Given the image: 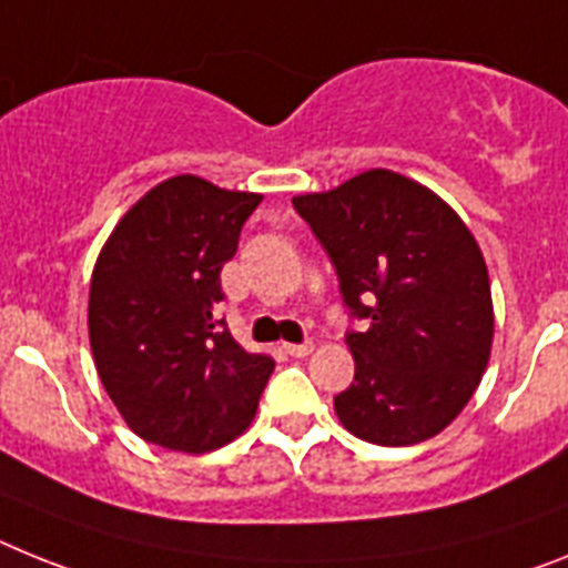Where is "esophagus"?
<instances>
[{
    "label": "esophagus",
    "mask_w": 568,
    "mask_h": 568,
    "mask_svg": "<svg viewBox=\"0 0 568 568\" xmlns=\"http://www.w3.org/2000/svg\"><path fill=\"white\" fill-rule=\"evenodd\" d=\"M283 352L292 357H308L314 352V343L312 341H303V343H283Z\"/></svg>",
    "instance_id": "1"
}]
</instances>
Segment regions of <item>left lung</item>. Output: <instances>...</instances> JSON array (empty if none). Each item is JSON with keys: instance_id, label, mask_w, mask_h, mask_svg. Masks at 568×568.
I'll return each instance as SVG.
<instances>
[{"instance_id": "obj_1", "label": "left lung", "mask_w": 568, "mask_h": 568, "mask_svg": "<svg viewBox=\"0 0 568 568\" xmlns=\"http://www.w3.org/2000/svg\"><path fill=\"white\" fill-rule=\"evenodd\" d=\"M326 247L352 317L355 381L335 395L352 436L418 445L459 416L483 381L494 303L474 233L433 190L393 170L292 199Z\"/></svg>"}]
</instances>
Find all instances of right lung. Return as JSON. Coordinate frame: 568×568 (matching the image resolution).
I'll use <instances>...</instances> for the list:
<instances>
[{
	"label": "right lung",
	"instance_id": "right-lung-1",
	"mask_svg": "<svg viewBox=\"0 0 568 568\" xmlns=\"http://www.w3.org/2000/svg\"><path fill=\"white\" fill-rule=\"evenodd\" d=\"M260 202V193L173 175L123 213L94 262V366L144 442L207 454L254 422L274 361L242 349L216 312L222 265Z\"/></svg>",
	"mask_w": 568,
	"mask_h": 568
}]
</instances>
